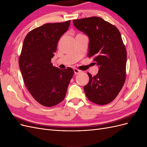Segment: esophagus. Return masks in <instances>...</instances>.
<instances>
[{
	"instance_id": "34e87169",
	"label": "esophagus",
	"mask_w": 147,
	"mask_h": 147,
	"mask_svg": "<svg viewBox=\"0 0 147 147\" xmlns=\"http://www.w3.org/2000/svg\"><path fill=\"white\" fill-rule=\"evenodd\" d=\"M74 71L75 74H78L79 73L81 72V70H78L77 69H75V68L74 69Z\"/></svg>"
}]
</instances>
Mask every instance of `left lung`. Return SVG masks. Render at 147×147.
I'll list each match as a JSON object with an SVG mask.
<instances>
[{
  "mask_svg": "<svg viewBox=\"0 0 147 147\" xmlns=\"http://www.w3.org/2000/svg\"><path fill=\"white\" fill-rule=\"evenodd\" d=\"M79 30L89 37L88 57H94L99 66L94 77L84 86L87 98L93 103L105 105L113 101L123 88L126 79L127 53L121 34L116 26L101 18L92 16L74 20Z\"/></svg>",
  "mask_w": 147,
  "mask_h": 147,
  "instance_id": "8db88e82",
  "label": "left lung"
}]
</instances>
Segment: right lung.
Returning a JSON list of instances; mask_svg holds the SVG:
<instances>
[{
	"label": "right lung",
	"instance_id": "add662e5",
	"mask_svg": "<svg viewBox=\"0 0 147 147\" xmlns=\"http://www.w3.org/2000/svg\"><path fill=\"white\" fill-rule=\"evenodd\" d=\"M70 21L48 23L26 35L19 58V65L26 88L34 99L45 107H53L64 99L74 70L60 69L51 63L61 37L68 30Z\"/></svg>",
	"mask_w": 147,
	"mask_h": 147
}]
</instances>
